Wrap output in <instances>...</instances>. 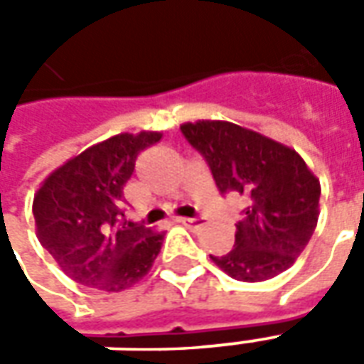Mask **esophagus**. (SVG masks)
<instances>
[{
    "instance_id": "1",
    "label": "esophagus",
    "mask_w": 364,
    "mask_h": 364,
    "mask_svg": "<svg viewBox=\"0 0 364 364\" xmlns=\"http://www.w3.org/2000/svg\"><path fill=\"white\" fill-rule=\"evenodd\" d=\"M177 222H181L185 226H191V228H203L205 222L198 220V218H177Z\"/></svg>"
}]
</instances>
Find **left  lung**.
Masks as SVG:
<instances>
[{
    "mask_svg": "<svg viewBox=\"0 0 364 364\" xmlns=\"http://www.w3.org/2000/svg\"><path fill=\"white\" fill-rule=\"evenodd\" d=\"M205 158L220 195L245 198L236 244L213 261L232 279H273L296 261L318 224L320 181L296 151L226 120L181 127Z\"/></svg>",
    "mask_w": 364,
    "mask_h": 364,
    "instance_id": "1",
    "label": "left lung"
}]
</instances>
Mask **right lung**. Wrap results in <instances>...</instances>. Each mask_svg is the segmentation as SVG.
Masks as SVG:
<instances>
[{
    "label": "right lung",
    "instance_id": "1",
    "mask_svg": "<svg viewBox=\"0 0 364 364\" xmlns=\"http://www.w3.org/2000/svg\"><path fill=\"white\" fill-rule=\"evenodd\" d=\"M159 132L117 134L58 167L35 195L36 236L75 282L120 292L148 274L164 232L124 216L122 189Z\"/></svg>",
    "mask_w": 364,
    "mask_h": 364
}]
</instances>
